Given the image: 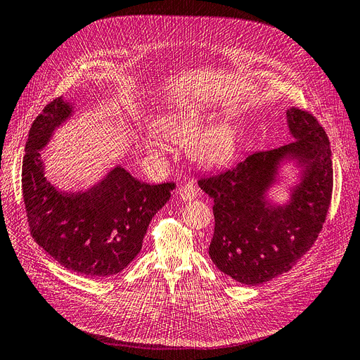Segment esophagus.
Listing matches in <instances>:
<instances>
[{
    "mask_svg": "<svg viewBox=\"0 0 360 360\" xmlns=\"http://www.w3.org/2000/svg\"><path fill=\"white\" fill-rule=\"evenodd\" d=\"M198 195V188L194 184H185L179 188V197L184 201H191Z\"/></svg>",
    "mask_w": 360,
    "mask_h": 360,
    "instance_id": "34e87169",
    "label": "esophagus"
}]
</instances>
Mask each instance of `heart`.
Returning <instances> with one entry per match:
<instances>
[{"instance_id": "1", "label": "heart", "mask_w": 360, "mask_h": 360, "mask_svg": "<svg viewBox=\"0 0 360 360\" xmlns=\"http://www.w3.org/2000/svg\"><path fill=\"white\" fill-rule=\"evenodd\" d=\"M209 117L210 115L198 105L176 107L155 120L154 132L146 136V148L158 154L165 150L160 136L174 143H184L193 136L186 150L197 163L205 166L224 165L236 151L237 132L231 122L221 120L197 134Z\"/></svg>"}]
</instances>
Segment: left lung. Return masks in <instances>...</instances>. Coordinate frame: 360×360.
<instances>
[{
  "instance_id": "1",
  "label": "left lung",
  "mask_w": 360,
  "mask_h": 360,
  "mask_svg": "<svg viewBox=\"0 0 360 360\" xmlns=\"http://www.w3.org/2000/svg\"><path fill=\"white\" fill-rule=\"evenodd\" d=\"M287 124L294 141L244 160L198 185L213 198L214 232L209 255L219 271L245 285L268 283L290 271L314 245L333 195L330 139L309 112L291 107ZM285 160L302 169L285 205L267 200Z\"/></svg>"
}]
</instances>
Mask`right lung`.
I'll use <instances>...</instances> for the list:
<instances>
[{"mask_svg":"<svg viewBox=\"0 0 360 360\" xmlns=\"http://www.w3.org/2000/svg\"><path fill=\"white\" fill-rule=\"evenodd\" d=\"M72 115L73 105L56 98L29 131L22 190L30 236L66 269L88 278L112 276L141 252L150 221L175 184L150 185L116 166L86 191H60L45 178L39 151Z\"/></svg>","mask_w":360,"mask_h":360,"instance_id":"1","label":"right lung"}]
</instances>
